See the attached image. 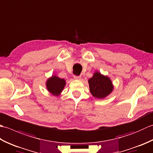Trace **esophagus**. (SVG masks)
Masks as SVG:
<instances>
[{
    "label": "esophagus",
    "instance_id": "1",
    "mask_svg": "<svg viewBox=\"0 0 153 153\" xmlns=\"http://www.w3.org/2000/svg\"><path fill=\"white\" fill-rule=\"evenodd\" d=\"M74 79L76 80H80L81 79V76H74Z\"/></svg>",
    "mask_w": 153,
    "mask_h": 153
}]
</instances>
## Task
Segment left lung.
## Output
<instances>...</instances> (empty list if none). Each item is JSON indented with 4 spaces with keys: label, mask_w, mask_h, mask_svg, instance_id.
I'll list each match as a JSON object with an SVG mask.
<instances>
[{
    "label": "left lung",
    "mask_w": 153,
    "mask_h": 153,
    "mask_svg": "<svg viewBox=\"0 0 153 153\" xmlns=\"http://www.w3.org/2000/svg\"><path fill=\"white\" fill-rule=\"evenodd\" d=\"M88 82L91 93L97 99L105 98L114 89L112 81L109 77L103 76L99 71L95 72Z\"/></svg>",
    "instance_id": "obj_1"
}]
</instances>
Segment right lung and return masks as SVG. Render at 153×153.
I'll return each instance as SVG.
<instances>
[{"mask_svg":"<svg viewBox=\"0 0 153 153\" xmlns=\"http://www.w3.org/2000/svg\"><path fill=\"white\" fill-rule=\"evenodd\" d=\"M66 85V81L56 76H53L47 81V90L55 96L59 95Z\"/></svg>","mask_w":153,"mask_h":153,"instance_id":"obj_1","label":"right lung"}]
</instances>
